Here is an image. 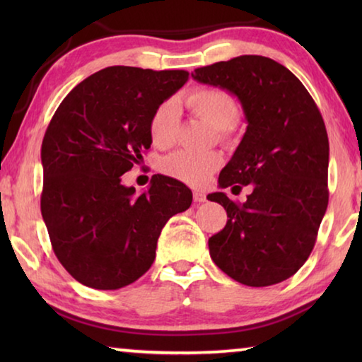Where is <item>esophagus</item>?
<instances>
[{
  "mask_svg": "<svg viewBox=\"0 0 362 362\" xmlns=\"http://www.w3.org/2000/svg\"><path fill=\"white\" fill-rule=\"evenodd\" d=\"M193 199H194V203H204V201H206V193L201 192V189H194V192H193Z\"/></svg>",
  "mask_w": 362,
  "mask_h": 362,
  "instance_id": "obj_1",
  "label": "esophagus"
}]
</instances>
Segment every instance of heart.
Instances as JSON below:
<instances>
[{"mask_svg":"<svg viewBox=\"0 0 362 362\" xmlns=\"http://www.w3.org/2000/svg\"><path fill=\"white\" fill-rule=\"evenodd\" d=\"M187 107L192 112L222 131L228 136L230 127L238 118V103L233 95L220 88H196L185 97ZM177 127V107L173 102L161 103L151 115L150 137L153 145L159 148H168L175 142ZM222 159L214 151L193 153L180 150L163 159L161 168L174 179L189 183V185H203L209 175L216 170Z\"/></svg>","mask_w":362,"mask_h":362,"instance_id":"heart-1","label":"heart"}]
</instances>
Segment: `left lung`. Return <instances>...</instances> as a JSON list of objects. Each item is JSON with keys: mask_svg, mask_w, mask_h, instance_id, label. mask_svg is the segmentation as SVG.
<instances>
[{"mask_svg": "<svg viewBox=\"0 0 362 362\" xmlns=\"http://www.w3.org/2000/svg\"><path fill=\"white\" fill-rule=\"evenodd\" d=\"M192 76L236 95L247 121L218 187L250 183L252 193L243 204L223 192L207 194L228 216L225 228L209 238L212 260L241 284H278L310 257L327 209L322 116L300 79L273 59L240 56L201 66Z\"/></svg>", "mask_w": 362, "mask_h": 362, "instance_id": "1", "label": "left lung"}]
</instances>
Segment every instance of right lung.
Instances as JSON below:
<instances>
[{"mask_svg": "<svg viewBox=\"0 0 362 362\" xmlns=\"http://www.w3.org/2000/svg\"><path fill=\"white\" fill-rule=\"evenodd\" d=\"M188 71L107 66L70 90L41 145V214L54 254L78 283L115 291L155 262L163 226L192 206V189L156 174L146 192L121 175L150 148V119Z\"/></svg>", "mask_w": 362, "mask_h": 362, "instance_id": "1", "label": "right lung"}]
</instances>
